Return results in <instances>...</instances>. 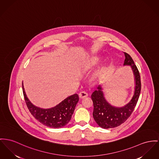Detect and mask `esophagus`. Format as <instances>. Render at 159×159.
Here are the masks:
<instances>
[{"mask_svg": "<svg viewBox=\"0 0 159 159\" xmlns=\"http://www.w3.org/2000/svg\"><path fill=\"white\" fill-rule=\"evenodd\" d=\"M87 96H88V93L85 91H82L79 93V97L80 98H84L85 97H87Z\"/></svg>", "mask_w": 159, "mask_h": 159, "instance_id": "34e87169", "label": "esophagus"}]
</instances>
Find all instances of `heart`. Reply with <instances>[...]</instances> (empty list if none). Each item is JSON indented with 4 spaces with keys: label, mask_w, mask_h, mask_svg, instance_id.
Wrapping results in <instances>:
<instances>
[{
    "label": "heart",
    "mask_w": 159,
    "mask_h": 159,
    "mask_svg": "<svg viewBox=\"0 0 159 159\" xmlns=\"http://www.w3.org/2000/svg\"><path fill=\"white\" fill-rule=\"evenodd\" d=\"M96 63V62H95V63Z\"/></svg>",
    "instance_id": "1"
}]
</instances>
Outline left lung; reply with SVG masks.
Listing matches in <instances>:
<instances>
[{
  "mask_svg": "<svg viewBox=\"0 0 159 159\" xmlns=\"http://www.w3.org/2000/svg\"><path fill=\"white\" fill-rule=\"evenodd\" d=\"M124 65H130L135 76L136 87L134 94L128 104L123 107H115L111 106L104 98L101 86L93 92L91 98L93 102V116L99 127L103 128H111L118 127L130 116L137 104L141 90L140 76L136 65L131 57L126 52Z\"/></svg>",
  "mask_w": 159,
  "mask_h": 159,
  "instance_id": "left-lung-1",
  "label": "left lung"
}]
</instances>
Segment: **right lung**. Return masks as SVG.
I'll use <instances>...</instances> for the list:
<instances>
[{
    "label": "right lung",
    "mask_w": 159,
    "mask_h": 159,
    "mask_svg": "<svg viewBox=\"0 0 159 159\" xmlns=\"http://www.w3.org/2000/svg\"><path fill=\"white\" fill-rule=\"evenodd\" d=\"M22 88L28 108L32 116L42 124L53 128H60L65 126L70 120L79 101L77 94L67 97L59 104L51 108L43 109L32 104L26 95L23 84Z\"/></svg>",
    "instance_id": "right-lung-1"
}]
</instances>
